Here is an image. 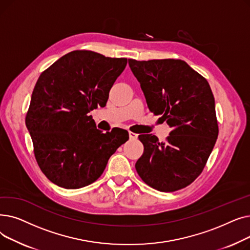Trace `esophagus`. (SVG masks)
<instances>
[{
	"label": "esophagus",
	"mask_w": 250,
	"mask_h": 250,
	"mask_svg": "<svg viewBox=\"0 0 250 250\" xmlns=\"http://www.w3.org/2000/svg\"><path fill=\"white\" fill-rule=\"evenodd\" d=\"M128 135H129V139L130 140H136L138 138V135L133 133V132H128Z\"/></svg>",
	"instance_id": "34e87169"
}]
</instances>
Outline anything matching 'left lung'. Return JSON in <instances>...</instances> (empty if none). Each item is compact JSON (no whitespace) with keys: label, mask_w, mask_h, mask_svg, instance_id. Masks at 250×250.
I'll return each instance as SVG.
<instances>
[{"label":"left lung","mask_w":250,"mask_h":250,"mask_svg":"<svg viewBox=\"0 0 250 250\" xmlns=\"http://www.w3.org/2000/svg\"><path fill=\"white\" fill-rule=\"evenodd\" d=\"M149 109L172 128L166 142L141 135L140 177L160 191H175L198 177L218 138L215 98L208 81L181 60H128Z\"/></svg>","instance_id":"8db88e82"}]
</instances>
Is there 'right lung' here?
Listing matches in <instances>:
<instances>
[{"mask_svg":"<svg viewBox=\"0 0 250 250\" xmlns=\"http://www.w3.org/2000/svg\"><path fill=\"white\" fill-rule=\"evenodd\" d=\"M126 59L89 50L64 55L35 84L26 126L36 161L45 176L63 188H81L103 173L110 156L128 140L123 128L102 133L88 113L106 105Z\"/></svg>","mask_w":250,"mask_h":250,"instance_id":"add662e5","label":"right lung"}]
</instances>
